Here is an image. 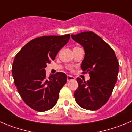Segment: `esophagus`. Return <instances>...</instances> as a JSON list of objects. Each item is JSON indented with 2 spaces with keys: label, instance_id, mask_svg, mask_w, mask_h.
<instances>
[{
  "label": "esophagus",
  "instance_id": "esophagus-1",
  "mask_svg": "<svg viewBox=\"0 0 132 132\" xmlns=\"http://www.w3.org/2000/svg\"><path fill=\"white\" fill-rule=\"evenodd\" d=\"M75 80V78L74 77H72V76L71 75H68L67 76V81H71V80Z\"/></svg>",
  "mask_w": 132,
  "mask_h": 132
}]
</instances>
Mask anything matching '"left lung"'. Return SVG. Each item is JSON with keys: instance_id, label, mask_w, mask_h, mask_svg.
Segmentation results:
<instances>
[{"instance_id": "left-lung-1", "label": "left lung", "mask_w": 132, "mask_h": 132, "mask_svg": "<svg viewBox=\"0 0 132 132\" xmlns=\"http://www.w3.org/2000/svg\"><path fill=\"white\" fill-rule=\"evenodd\" d=\"M75 41L84 48L85 55L81 68L88 72L87 82L77 78L78 87L74 94L80 107L95 111L103 106L109 99L118 73V61L114 51L101 37L92 31L71 35Z\"/></svg>"}]
</instances>
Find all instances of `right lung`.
Returning <instances> with one entry per match:
<instances>
[{"mask_svg":"<svg viewBox=\"0 0 132 132\" xmlns=\"http://www.w3.org/2000/svg\"><path fill=\"white\" fill-rule=\"evenodd\" d=\"M69 38V34L38 37L25 44L15 56L12 65L14 83L22 100L32 109L44 112L57 103L67 75L59 72L47 78L45 68Z\"/></svg>","mask_w":132,"mask_h":132,"instance_id":"right-lung-1","label":"right lung"}]
</instances>
